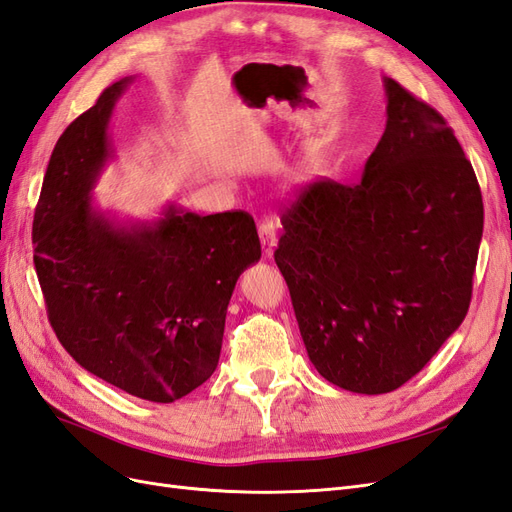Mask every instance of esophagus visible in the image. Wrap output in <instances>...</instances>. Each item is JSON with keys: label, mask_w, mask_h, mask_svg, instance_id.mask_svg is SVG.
<instances>
[{"label": "esophagus", "mask_w": 512, "mask_h": 512, "mask_svg": "<svg viewBox=\"0 0 512 512\" xmlns=\"http://www.w3.org/2000/svg\"><path fill=\"white\" fill-rule=\"evenodd\" d=\"M277 220L275 218H262L258 222V235H260V243L265 247V254L271 256L273 254V247L277 243Z\"/></svg>", "instance_id": "1"}]
</instances>
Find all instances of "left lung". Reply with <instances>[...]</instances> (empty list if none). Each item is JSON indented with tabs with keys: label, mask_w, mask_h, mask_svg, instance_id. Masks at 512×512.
Here are the masks:
<instances>
[{
	"label": "left lung",
	"mask_w": 512,
	"mask_h": 512,
	"mask_svg": "<svg viewBox=\"0 0 512 512\" xmlns=\"http://www.w3.org/2000/svg\"><path fill=\"white\" fill-rule=\"evenodd\" d=\"M386 130L359 183L307 185L275 262L309 361L339 389L391 393L468 314L483 196L446 119L384 79Z\"/></svg>",
	"instance_id": "left-lung-1"
}]
</instances>
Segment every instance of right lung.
<instances>
[{
	"label": "right lung",
	"mask_w": 512,
	"mask_h": 512,
	"mask_svg": "<svg viewBox=\"0 0 512 512\" xmlns=\"http://www.w3.org/2000/svg\"><path fill=\"white\" fill-rule=\"evenodd\" d=\"M132 79L106 87L59 136L34 213L46 314L72 359L134 397L170 404L220 361L239 275L260 260L250 213L170 205L153 224L117 226L91 205L111 158L106 128Z\"/></svg>",
	"instance_id": "add662e5"
}]
</instances>
